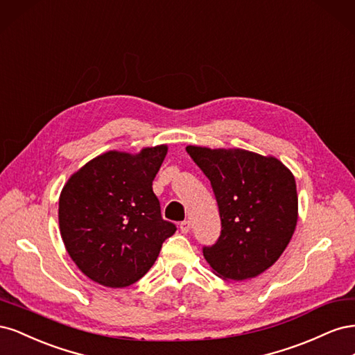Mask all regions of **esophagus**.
I'll use <instances>...</instances> for the list:
<instances>
[{"mask_svg":"<svg viewBox=\"0 0 355 355\" xmlns=\"http://www.w3.org/2000/svg\"><path fill=\"white\" fill-rule=\"evenodd\" d=\"M180 231L184 234H188L191 231V222L189 220H184L180 222Z\"/></svg>","mask_w":355,"mask_h":355,"instance_id":"1","label":"esophagus"}]
</instances>
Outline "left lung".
<instances>
[{
  "label": "left lung",
  "mask_w": 355,
  "mask_h": 355,
  "mask_svg": "<svg viewBox=\"0 0 355 355\" xmlns=\"http://www.w3.org/2000/svg\"><path fill=\"white\" fill-rule=\"evenodd\" d=\"M210 180L222 222L220 237L202 253L227 282L250 280L271 268L297 223L296 182L280 159L240 148L187 146Z\"/></svg>",
  "instance_id": "left-lung-1"
}]
</instances>
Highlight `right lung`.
Instances as JSON below:
<instances>
[{"mask_svg":"<svg viewBox=\"0 0 355 355\" xmlns=\"http://www.w3.org/2000/svg\"><path fill=\"white\" fill-rule=\"evenodd\" d=\"M167 145L108 151L71 175L59 197V228L73 263L105 287L132 286L176 227L161 218L153 180Z\"/></svg>","mask_w":355,"mask_h":355,"instance_id":"right-lung-1","label":"right lung"}]
</instances>
